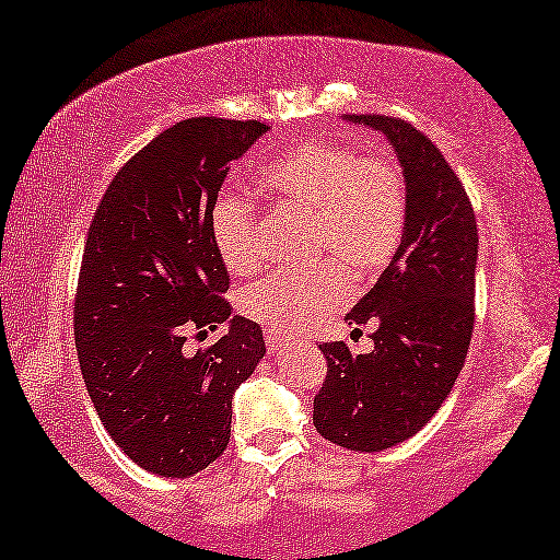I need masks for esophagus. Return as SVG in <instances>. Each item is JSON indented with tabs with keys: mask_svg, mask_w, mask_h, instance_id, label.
Returning <instances> with one entry per match:
<instances>
[{
	"mask_svg": "<svg viewBox=\"0 0 560 560\" xmlns=\"http://www.w3.org/2000/svg\"><path fill=\"white\" fill-rule=\"evenodd\" d=\"M265 342H268V350H278L280 345H285V337H280L275 329H265Z\"/></svg>",
	"mask_w": 560,
	"mask_h": 560,
	"instance_id": "obj_1",
	"label": "esophagus"
}]
</instances>
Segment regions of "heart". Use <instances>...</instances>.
I'll return each mask as SVG.
<instances>
[{
    "label": "heart",
    "mask_w": 560,
    "mask_h": 560,
    "mask_svg": "<svg viewBox=\"0 0 560 560\" xmlns=\"http://www.w3.org/2000/svg\"><path fill=\"white\" fill-rule=\"evenodd\" d=\"M262 188L278 208L313 218L310 260L323 262L255 282L243 292L241 310L270 329L305 332L350 300L345 270L357 285H364L397 255L407 228V183L387 155L307 141L265 168ZM210 235L228 272L247 275L260 268V223L243 196L215 200Z\"/></svg>",
    "instance_id": "heart-1"
}]
</instances>
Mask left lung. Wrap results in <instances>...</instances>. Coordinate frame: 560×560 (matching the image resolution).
<instances>
[{
    "mask_svg": "<svg viewBox=\"0 0 560 560\" xmlns=\"http://www.w3.org/2000/svg\"><path fill=\"white\" fill-rule=\"evenodd\" d=\"M387 136L407 183V228L377 285L347 313L360 329L377 323L374 350L319 345L327 377L313 424L327 442L382 452L415 436L459 377L474 329L479 233L474 208L442 151L397 116H347Z\"/></svg>",
    "mask_w": 560,
    "mask_h": 560,
    "instance_id": "obj_1",
    "label": "left lung"
}]
</instances>
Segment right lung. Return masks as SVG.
<instances>
[{"label": "right lung", "instance_id": "obj_1", "mask_svg": "<svg viewBox=\"0 0 560 560\" xmlns=\"http://www.w3.org/2000/svg\"><path fill=\"white\" fill-rule=\"evenodd\" d=\"M270 126L198 116L143 145L108 183L91 218L73 300V340L108 436L141 469L188 479L228 448L233 394L265 354L262 329L231 317V275L210 208L231 161ZM229 319L206 353L194 328Z\"/></svg>", "mask_w": 560, "mask_h": 560}]
</instances>
